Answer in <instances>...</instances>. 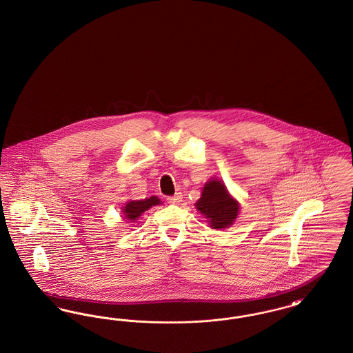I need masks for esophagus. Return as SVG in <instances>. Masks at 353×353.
Wrapping results in <instances>:
<instances>
[{
	"label": "esophagus",
	"mask_w": 353,
	"mask_h": 353,
	"mask_svg": "<svg viewBox=\"0 0 353 353\" xmlns=\"http://www.w3.org/2000/svg\"><path fill=\"white\" fill-rule=\"evenodd\" d=\"M167 200H168L169 203H172V205H179L180 202L183 201V194H181V193H176L174 196H170Z\"/></svg>",
	"instance_id": "obj_1"
}]
</instances>
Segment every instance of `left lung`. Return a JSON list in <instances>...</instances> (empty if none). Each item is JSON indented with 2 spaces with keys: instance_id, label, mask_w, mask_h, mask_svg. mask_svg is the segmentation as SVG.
<instances>
[{
  "instance_id": "8db88e82",
  "label": "left lung",
  "mask_w": 353,
  "mask_h": 353,
  "mask_svg": "<svg viewBox=\"0 0 353 353\" xmlns=\"http://www.w3.org/2000/svg\"><path fill=\"white\" fill-rule=\"evenodd\" d=\"M196 208L209 219L213 229L229 228L238 216V203L230 197L225 185L219 180H212L203 186L201 199Z\"/></svg>"
}]
</instances>
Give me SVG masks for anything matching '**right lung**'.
I'll return each mask as SVG.
<instances>
[{"mask_svg":"<svg viewBox=\"0 0 353 353\" xmlns=\"http://www.w3.org/2000/svg\"><path fill=\"white\" fill-rule=\"evenodd\" d=\"M159 203H160V200L156 196H153L151 199L140 200V201H130L123 209L124 217L134 221L137 217H140L141 213L148 210L153 205H159Z\"/></svg>","mask_w":353,"mask_h":353,"instance_id":"right-lung-1","label":"right lung"}]
</instances>
